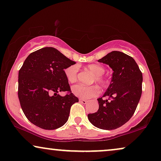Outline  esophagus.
Masks as SVG:
<instances>
[{
	"instance_id": "obj_1",
	"label": "esophagus",
	"mask_w": 161,
	"mask_h": 161,
	"mask_svg": "<svg viewBox=\"0 0 161 161\" xmlns=\"http://www.w3.org/2000/svg\"><path fill=\"white\" fill-rule=\"evenodd\" d=\"M79 101H80V103H83V104H86V103H87L86 100H84V99H80V100H79Z\"/></svg>"
}]
</instances>
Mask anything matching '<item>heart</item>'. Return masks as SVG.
I'll use <instances>...</instances> for the list:
<instances>
[{"instance_id":"heart-1","label":"heart","mask_w":161,"mask_h":161,"mask_svg":"<svg viewBox=\"0 0 161 161\" xmlns=\"http://www.w3.org/2000/svg\"><path fill=\"white\" fill-rule=\"evenodd\" d=\"M87 69L95 75L93 80L95 81L97 84L101 87L105 88L107 85L106 79L103 78V75L105 72V69L101 66L97 64H90L87 66ZM78 66L77 65H72L69 66L65 69L66 78L69 83H74L78 80ZM72 91L74 95H75L80 98L89 99L91 97H95L100 92L99 88L97 86H84L78 84L74 86L72 88Z\"/></svg>"}]
</instances>
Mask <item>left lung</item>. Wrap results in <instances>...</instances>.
Wrapping results in <instances>:
<instances>
[{
    "label": "left lung",
    "mask_w": 161,
    "mask_h": 161,
    "mask_svg": "<svg viewBox=\"0 0 161 161\" xmlns=\"http://www.w3.org/2000/svg\"><path fill=\"white\" fill-rule=\"evenodd\" d=\"M98 62L107 64L113 70L111 83L102 97L97 99V112L88 114L94 126L112 130L129 121L134 114L142 94V72L131 56L112 51ZM107 96L108 100L103 97Z\"/></svg>",
    "instance_id": "left-lung-1"
}]
</instances>
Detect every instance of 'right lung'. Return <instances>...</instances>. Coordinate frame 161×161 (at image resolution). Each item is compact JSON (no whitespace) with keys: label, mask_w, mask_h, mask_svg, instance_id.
Returning a JSON list of instances; mask_svg holds the SVG:
<instances>
[{"label":"right lung","mask_w":161,"mask_h":161,"mask_svg":"<svg viewBox=\"0 0 161 161\" xmlns=\"http://www.w3.org/2000/svg\"><path fill=\"white\" fill-rule=\"evenodd\" d=\"M76 63L53 47L32 53L18 72V98L25 116L35 126L53 130L68 120L78 102L71 91L64 69ZM59 91H67L63 97Z\"/></svg>","instance_id":"right-lung-1"}]
</instances>
